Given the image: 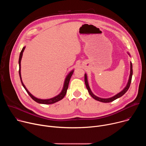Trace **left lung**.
I'll return each instance as SVG.
<instances>
[{
    "label": "left lung",
    "mask_w": 146,
    "mask_h": 146,
    "mask_svg": "<svg viewBox=\"0 0 146 146\" xmlns=\"http://www.w3.org/2000/svg\"><path fill=\"white\" fill-rule=\"evenodd\" d=\"M128 54H129V55H130V54L128 52ZM130 65H131V72H130V75H129V80H128V82L127 83V85L126 86V87H125L123 88V90L122 91H121L120 92H119L118 94H117V95H114V96L111 97V98H106V99H105V98H99L96 96H95L91 91L90 87H89V85H88V80H87V74H85L84 75V80H85V84H86V87H87V89L88 90V91L90 94V95L94 98L95 99V100H98V101H99V102H103V103H109V102H113L114 101V100L121 97L123 95H124L127 92V91L128 90L129 87H130V85H131V80H132V74H133V70H132V62H130Z\"/></svg>",
    "instance_id": "8db88e82"
}]
</instances>
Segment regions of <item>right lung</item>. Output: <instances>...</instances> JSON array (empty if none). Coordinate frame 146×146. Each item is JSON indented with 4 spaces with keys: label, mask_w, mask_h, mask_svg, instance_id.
<instances>
[{
    "label": "right lung",
    "mask_w": 146,
    "mask_h": 146,
    "mask_svg": "<svg viewBox=\"0 0 146 146\" xmlns=\"http://www.w3.org/2000/svg\"><path fill=\"white\" fill-rule=\"evenodd\" d=\"M25 48V47H24L23 50H21L19 54V61H18V63H19V77H20V79H21V81L22 83V85L24 87V88H25V90H26V91L27 92V93L28 94V95L31 97V98L34 100L35 102L38 103H41V104H45V105H50V104H52L56 102H58L59 100H60L61 99H63L64 98V96H65L66 92H67V90L68 88V86H69V81L70 80V78L74 72V70H72L67 76V77L65 78V82H64V87L63 89H62L61 92L57 96L51 98V99H38L36 97H35L34 96H33L29 91L27 89V88L25 87V85L24 84V83L22 81V78H21V60L22 59V56H23V52L24 51Z\"/></svg>",
    "instance_id": "right-lung-1"
}]
</instances>
